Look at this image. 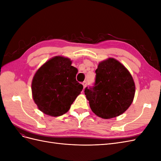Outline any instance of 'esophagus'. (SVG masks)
<instances>
[{"label":"esophagus","mask_w":161,"mask_h":161,"mask_svg":"<svg viewBox=\"0 0 161 161\" xmlns=\"http://www.w3.org/2000/svg\"><path fill=\"white\" fill-rule=\"evenodd\" d=\"M82 85H83V88L85 89V87L86 86V81H84V82H82Z\"/></svg>","instance_id":"1"}]
</instances>
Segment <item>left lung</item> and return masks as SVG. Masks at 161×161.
Masks as SVG:
<instances>
[{
	"instance_id": "1",
	"label": "left lung",
	"mask_w": 161,
	"mask_h": 161,
	"mask_svg": "<svg viewBox=\"0 0 161 161\" xmlns=\"http://www.w3.org/2000/svg\"><path fill=\"white\" fill-rule=\"evenodd\" d=\"M95 73L93 86L85 89L91 110L104 119L122 114L132 103L135 94L130 73L114 58L100 62Z\"/></svg>"
}]
</instances>
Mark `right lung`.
<instances>
[{"label":"right lung","instance_id":"right-lung-1","mask_svg":"<svg viewBox=\"0 0 161 161\" xmlns=\"http://www.w3.org/2000/svg\"><path fill=\"white\" fill-rule=\"evenodd\" d=\"M70 59L56 56L36 72L32 85V95L39 109L51 116L66 114L83 89L76 81L78 70Z\"/></svg>","mask_w":161,"mask_h":161}]
</instances>
